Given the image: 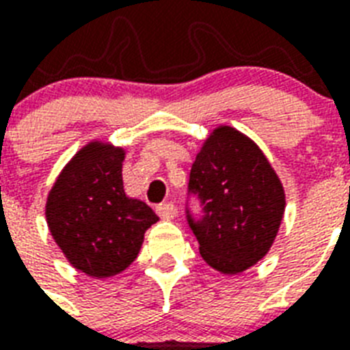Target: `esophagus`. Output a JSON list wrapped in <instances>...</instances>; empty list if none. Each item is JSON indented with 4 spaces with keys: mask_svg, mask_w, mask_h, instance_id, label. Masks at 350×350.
<instances>
[{
    "mask_svg": "<svg viewBox=\"0 0 350 350\" xmlns=\"http://www.w3.org/2000/svg\"><path fill=\"white\" fill-rule=\"evenodd\" d=\"M156 213H158V216L161 219H174L178 211H176L174 203H161V205L156 207Z\"/></svg>",
    "mask_w": 350,
    "mask_h": 350,
    "instance_id": "esophagus-1",
    "label": "esophagus"
}]
</instances>
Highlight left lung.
Returning a JSON list of instances; mask_svg holds the SVG:
<instances>
[{"instance_id":"1","label":"left lung","mask_w":350,"mask_h":350,"mask_svg":"<svg viewBox=\"0 0 350 350\" xmlns=\"http://www.w3.org/2000/svg\"><path fill=\"white\" fill-rule=\"evenodd\" d=\"M189 189L205 205L191 229L214 271L234 276L265 258L285 213V189L254 139L230 125L208 132L192 163Z\"/></svg>"}]
</instances>
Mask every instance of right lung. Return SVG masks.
Segmentation results:
<instances>
[{
    "instance_id": "add662e5",
    "label": "right lung",
    "mask_w": 350,
    "mask_h": 350,
    "mask_svg": "<svg viewBox=\"0 0 350 350\" xmlns=\"http://www.w3.org/2000/svg\"><path fill=\"white\" fill-rule=\"evenodd\" d=\"M125 154L92 139L68 159L46 194L52 238L74 269L96 280L125 271L139 254L145 230L159 219L147 203L125 194Z\"/></svg>"
}]
</instances>
